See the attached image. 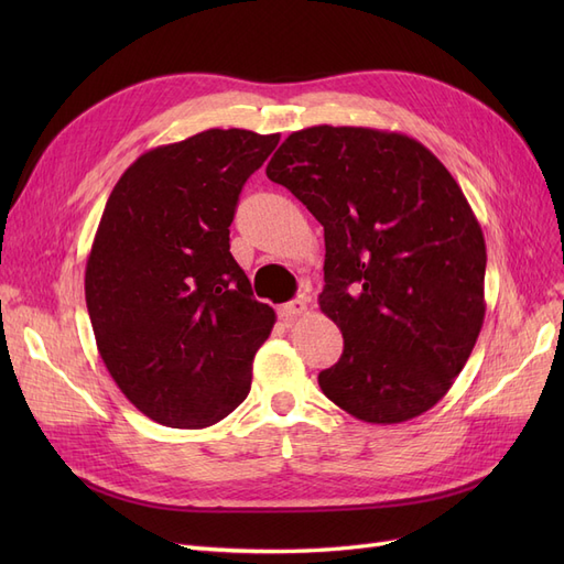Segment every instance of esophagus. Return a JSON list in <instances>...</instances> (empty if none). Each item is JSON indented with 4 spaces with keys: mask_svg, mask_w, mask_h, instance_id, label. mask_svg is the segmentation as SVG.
Returning a JSON list of instances; mask_svg holds the SVG:
<instances>
[{
    "mask_svg": "<svg viewBox=\"0 0 564 564\" xmlns=\"http://www.w3.org/2000/svg\"><path fill=\"white\" fill-rule=\"evenodd\" d=\"M305 313H308V303H305L303 299L289 301V303H284L282 308H280V317H282L284 322H292V319H296V317H301V315H305Z\"/></svg>",
    "mask_w": 564,
    "mask_h": 564,
    "instance_id": "esophagus-1",
    "label": "esophagus"
}]
</instances>
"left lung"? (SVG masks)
<instances>
[{"mask_svg":"<svg viewBox=\"0 0 564 564\" xmlns=\"http://www.w3.org/2000/svg\"><path fill=\"white\" fill-rule=\"evenodd\" d=\"M265 174L324 226L317 301L344 334L324 395L379 425L429 412L485 322V235L447 166L398 131L319 124L289 135Z\"/></svg>","mask_w":564,"mask_h":564,"instance_id":"1","label":"left lung"}]
</instances>
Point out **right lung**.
<instances>
[{
	"label": "right lung",
	"mask_w": 564,
	"mask_h": 564,
	"mask_svg": "<svg viewBox=\"0 0 564 564\" xmlns=\"http://www.w3.org/2000/svg\"><path fill=\"white\" fill-rule=\"evenodd\" d=\"M280 133L209 129L152 148L117 181L84 272L100 357L127 400L169 429L240 406L275 311L230 253L242 185Z\"/></svg>",
	"instance_id": "add662e5"
}]
</instances>
